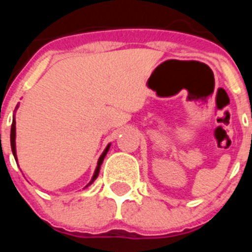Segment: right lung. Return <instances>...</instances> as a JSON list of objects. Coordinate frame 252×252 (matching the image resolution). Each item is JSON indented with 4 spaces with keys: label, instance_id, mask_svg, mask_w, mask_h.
I'll use <instances>...</instances> for the list:
<instances>
[{
    "label": "right lung",
    "instance_id": "right-lung-1",
    "mask_svg": "<svg viewBox=\"0 0 252 252\" xmlns=\"http://www.w3.org/2000/svg\"><path fill=\"white\" fill-rule=\"evenodd\" d=\"M17 108H18V105H17V107H16V111H17ZM11 147H12V152H13L14 158H16V161L18 162V158H17V150H16V117H13V122H12V128H11ZM110 147H111V144H108L107 146H106V149L103 150L102 155H101L100 158H98V161H97V166H96V169H95V172H94L93 178H91V180H90V182H89V184L86 185L85 188H88L89 185L93 184V183L95 182L96 178L98 177V173H100L101 164H102L103 159H105V157H106V155H107V152H108V150H110Z\"/></svg>",
    "mask_w": 252,
    "mask_h": 252
}]
</instances>
